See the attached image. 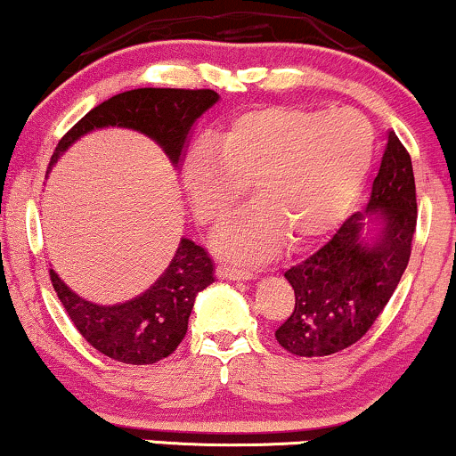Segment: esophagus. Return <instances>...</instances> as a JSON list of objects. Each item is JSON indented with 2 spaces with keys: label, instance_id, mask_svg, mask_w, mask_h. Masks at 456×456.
<instances>
[{
  "label": "esophagus",
  "instance_id": "obj_1",
  "mask_svg": "<svg viewBox=\"0 0 456 456\" xmlns=\"http://www.w3.org/2000/svg\"><path fill=\"white\" fill-rule=\"evenodd\" d=\"M216 274L217 279H224V281H251L253 279V272L234 268V265H217Z\"/></svg>",
  "mask_w": 456,
  "mask_h": 456
}]
</instances>
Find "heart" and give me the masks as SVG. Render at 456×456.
<instances>
[{
  "label": "heart",
  "instance_id": "obj_1",
  "mask_svg": "<svg viewBox=\"0 0 456 456\" xmlns=\"http://www.w3.org/2000/svg\"><path fill=\"white\" fill-rule=\"evenodd\" d=\"M375 159V129L356 109L268 106L234 117L217 144H199L182 177L194 216L216 228L247 184L257 203L217 234L216 251L239 264L321 239L362 191Z\"/></svg>",
  "mask_w": 456,
  "mask_h": 456
}]
</instances>
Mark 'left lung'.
<instances>
[{
  "label": "left lung",
  "instance_id": "1",
  "mask_svg": "<svg viewBox=\"0 0 456 456\" xmlns=\"http://www.w3.org/2000/svg\"><path fill=\"white\" fill-rule=\"evenodd\" d=\"M417 191L409 151L389 132L364 211L347 217L321 249L285 272L295 291L276 341L295 356H330L362 339L411 259Z\"/></svg>",
  "mask_w": 456,
  "mask_h": 456
}]
</instances>
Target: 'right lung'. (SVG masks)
Listing matches in <instances>:
<instances>
[{"label": "right lung", "instance_id": "1", "mask_svg": "<svg viewBox=\"0 0 456 456\" xmlns=\"http://www.w3.org/2000/svg\"><path fill=\"white\" fill-rule=\"evenodd\" d=\"M217 100L220 96L214 90L175 87H138L117 94L62 135L50 159V169L81 135L109 126L149 135L177 167L194 121ZM50 281L69 318L92 347L117 362L155 364L175 352L184 339L194 299L216 276L209 253L191 239H182L155 285L123 304H92L70 291L54 270H50Z\"/></svg>", "mask_w": 456, "mask_h": 456}]
</instances>
